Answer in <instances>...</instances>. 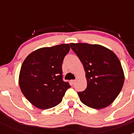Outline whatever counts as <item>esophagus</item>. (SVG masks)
I'll return each instance as SVG.
<instances>
[{
    "label": "esophagus",
    "mask_w": 134,
    "mask_h": 134,
    "mask_svg": "<svg viewBox=\"0 0 134 134\" xmlns=\"http://www.w3.org/2000/svg\"><path fill=\"white\" fill-rule=\"evenodd\" d=\"M71 82V83H72V84L74 85L75 83V82H76V80H72Z\"/></svg>",
    "instance_id": "esophagus-1"
}]
</instances>
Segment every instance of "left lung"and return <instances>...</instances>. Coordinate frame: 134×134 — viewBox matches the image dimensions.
I'll return each instance as SVG.
<instances>
[{
  "label": "left lung",
  "instance_id": "left-lung-1",
  "mask_svg": "<svg viewBox=\"0 0 134 134\" xmlns=\"http://www.w3.org/2000/svg\"><path fill=\"white\" fill-rule=\"evenodd\" d=\"M71 48L83 64L87 87L78 94L88 107L102 109L110 105L121 92L125 75L115 54L100 44L71 43Z\"/></svg>",
  "mask_w": 134,
  "mask_h": 134
}]
</instances>
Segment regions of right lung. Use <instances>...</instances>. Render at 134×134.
Masks as SVG:
<instances>
[{
	"instance_id": "obj_1",
	"label": "right lung",
	"mask_w": 134,
	"mask_h": 134,
	"mask_svg": "<svg viewBox=\"0 0 134 134\" xmlns=\"http://www.w3.org/2000/svg\"><path fill=\"white\" fill-rule=\"evenodd\" d=\"M69 50V44L43 47L30 54L23 63L20 89L36 108L47 109L57 106L71 87L62 78V63Z\"/></svg>"
}]
</instances>
